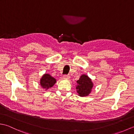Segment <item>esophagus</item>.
Wrapping results in <instances>:
<instances>
[{"instance_id": "1", "label": "esophagus", "mask_w": 134, "mask_h": 134, "mask_svg": "<svg viewBox=\"0 0 134 134\" xmlns=\"http://www.w3.org/2000/svg\"><path fill=\"white\" fill-rule=\"evenodd\" d=\"M70 76L67 75H64L63 76V79H69L70 78Z\"/></svg>"}]
</instances>
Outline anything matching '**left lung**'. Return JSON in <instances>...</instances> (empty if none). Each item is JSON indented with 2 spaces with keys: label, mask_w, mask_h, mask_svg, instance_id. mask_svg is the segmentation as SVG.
<instances>
[{
  "label": "left lung",
  "mask_w": 134,
  "mask_h": 134,
  "mask_svg": "<svg viewBox=\"0 0 134 134\" xmlns=\"http://www.w3.org/2000/svg\"><path fill=\"white\" fill-rule=\"evenodd\" d=\"M77 85L76 89L78 96L81 97H85L89 95L93 87V83L89 76L83 74L82 75L79 80L76 81Z\"/></svg>",
  "instance_id": "8db88e82"
}]
</instances>
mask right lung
Masks as SVG:
<instances>
[{"label":"right lung","instance_id":"add662e5","mask_svg":"<svg viewBox=\"0 0 134 134\" xmlns=\"http://www.w3.org/2000/svg\"><path fill=\"white\" fill-rule=\"evenodd\" d=\"M40 82L41 86L45 89V90H47L56 83V80L51 75L48 74H45L40 79Z\"/></svg>","mask_w":134,"mask_h":134}]
</instances>
